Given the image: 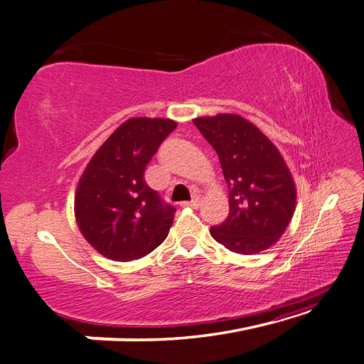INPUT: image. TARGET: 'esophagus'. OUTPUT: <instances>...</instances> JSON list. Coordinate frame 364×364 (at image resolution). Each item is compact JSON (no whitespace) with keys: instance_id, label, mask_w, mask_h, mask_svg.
Segmentation results:
<instances>
[{"instance_id":"esophagus-1","label":"esophagus","mask_w":364,"mask_h":364,"mask_svg":"<svg viewBox=\"0 0 364 364\" xmlns=\"http://www.w3.org/2000/svg\"><path fill=\"white\" fill-rule=\"evenodd\" d=\"M198 197H196V198H192L191 202H181V206H184V208H197L198 206Z\"/></svg>"}]
</instances>
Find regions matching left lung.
Listing matches in <instances>:
<instances>
[{
    "label": "left lung",
    "instance_id": "left-lung-1",
    "mask_svg": "<svg viewBox=\"0 0 364 364\" xmlns=\"http://www.w3.org/2000/svg\"><path fill=\"white\" fill-rule=\"evenodd\" d=\"M219 156L229 216L211 237L229 251L257 254L276 245L296 208V186L277 146L237 113L192 119Z\"/></svg>",
    "mask_w": 364,
    "mask_h": 364
}]
</instances>
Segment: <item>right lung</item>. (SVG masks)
<instances>
[{
	"label": "right lung",
	"instance_id": "add662e5",
	"mask_svg": "<svg viewBox=\"0 0 364 364\" xmlns=\"http://www.w3.org/2000/svg\"><path fill=\"white\" fill-rule=\"evenodd\" d=\"M176 127L168 118L126 119L99 146L78 180L74 215L83 238L117 262L141 259L167 238L175 208L145 183V168Z\"/></svg>",
	"mask_w": 364,
	"mask_h": 364
}]
</instances>
